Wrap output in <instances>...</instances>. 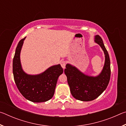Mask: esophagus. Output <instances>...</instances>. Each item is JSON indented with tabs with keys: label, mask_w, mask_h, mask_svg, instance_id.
Segmentation results:
<instances>
[{
	"label": "esophagus",
	"mask_w": 126,
	"mask_h": 126,
	"mask_svg": "<svg viewBox=\"0 0 126 126\" xmlns=\"http://www.w3.org/2000/svg\"><path fill=\"white\" fill-rule=\"evenodd\" d=\"M65 62L64 61H62V62H61V66H62V67L63 69H64L65 68Z\"/></svg>",
	"instance_id": "esophagus-1"
}]
</instances>
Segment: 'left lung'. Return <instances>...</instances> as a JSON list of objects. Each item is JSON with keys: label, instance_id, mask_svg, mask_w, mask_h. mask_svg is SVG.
<instances>
[{"label": "left lung", "instance_id": "obj_1", "mask_svg": "<svg viewBox=\"0 0 126 126\" xmlns=\"http://www.w3.org/2000/svg\"><path fill=\"white\" fill-rule=\"evenodd\" d=\"M94 42L103 50L105 62L103 69L97 76H88L71 64H67L64 69L68 83L73 97L81 101H91L97 98L105 91L110 77V59L103 40L98 35L94 37Z\"/></svg>", "mask_w": 126, "mask_h": 126}]
</instances>
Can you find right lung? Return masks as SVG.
Masks as SVG:
<instances>
[{"mask_svg": "<svg viewBox=\"0 0 126 126\" xmlns=\"http://www.w3.org/2000/svg\"><path fill=\"white\" fill-rule=\"evenodd\" d=\"M25 37L18 43L13 61L15 83L21 94L29 101L39 103L53 97L59 76L63 73L61 64L52 65L42 73L31 75L23 71L20 62V52Z\"/></svg>", "mask_w": 126, "mask_h": 126, "instance_id": "1", "label": "right lung"}]
</instances>
